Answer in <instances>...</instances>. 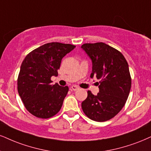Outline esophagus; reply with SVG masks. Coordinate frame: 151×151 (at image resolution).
Instances as JSON below:
<instances>
[{
    "mask_svg": "<svg viewBox=\"0 0 151 151\" xmlns=\"http://www.w3.org/2000/svg\"><path fill=\"white\" fill-rule=\"evenodd\" d=\"M71 89H72V90L76 91V90H79V87L78 86H76V85H73V86H71Z\"/></svg>",
    "mask_w": 151,
    "mask_h": 151,
    "instance_id": "esophagus-1",
    "label": "esophagus"
}]
</instances>
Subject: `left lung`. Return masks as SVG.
<instances>
[{
    "mask_svg": "<svg viewBox=\"0 0 151 151\" xmlns=\"http://www.w3.org/2000/svg\"><path fill=\"white\" fill-rule=\"evenodd\" d=\"M81 47L92 59L90 77L100 80L99 92L94 95L87 91L82 109L91 120L107 121L122 110L129 96L132 78L127 61L120 51L104 42L85 43Z\"/></svg>",
    "mask_w": 151,
    "mask_h": 151,
    "instance_id": "left-lung-1",
    "label": "left lung"
}]
</instances>
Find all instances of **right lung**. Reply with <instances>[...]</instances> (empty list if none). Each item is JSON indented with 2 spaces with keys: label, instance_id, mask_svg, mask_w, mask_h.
Segmentation results:
<instances>
[{
  "label": "right lung",
  "instance_id": "add662e5",
  "mask_svg": "<svg viewBox=\"0 0 151 151\" xmlns=\"http://www.w3.org/2000/svg\"><path fill=\"white\" fill-rule=\"evenodd\" d=\"M76 47L53 42L33 50L26 56L17 78V90L24 106L39 118L53 117L60 111L68 87L52 85V76H58L61 61Z\"/></svg>",
  "mask_w": 151,
  "mask_h": 151
}]
</instances>
